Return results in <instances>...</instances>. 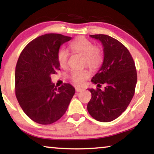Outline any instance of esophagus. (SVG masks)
<instances>
[{
    "label": "esophagus",
    "mask_w": 154,
    "mask_h": 154,
    "mask_svg": "<svg viewBox=\"0 0 154 154\" xmlns=\"http://www.w3.org/2000/svg\"><path fill=\"white\" fill-rule=\"evenodd\" d=\"M82 90H83V88H79V87L75 88V91H76L77 92H81V91H82Z\"/></svg>",
    "instance_id": "1"
}]
</instances>
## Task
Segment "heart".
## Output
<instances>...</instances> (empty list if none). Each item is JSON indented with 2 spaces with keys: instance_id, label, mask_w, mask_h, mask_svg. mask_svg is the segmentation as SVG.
Returning <instances> with one entry per match:
<instances>
[{
  "instance_id": "b5f03b06",
  "label": "heart",
  "mask_w": 154,
  "mask_h": 154,
  "mask_svg": "<svg viewBox=\"0 0 154 154\" xmlns=\"http://www.w3.org/2000/svg\"><path fill=\"white\" fill-rule=\"evenodd\" d=\"M70 49L76 53L83 55L84 64L92 69H97L104 62V53L100 46L94 45L92 42L87 38L79 36L69 44ZM59 64L66 68L68 63L69 53L64 48H60L57 54ZM90 75L87 69H73L69 73V79L75 85H81Z\"/></svg>"
}]
</instances>
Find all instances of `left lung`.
<instances>
[{
  "label": "left lung",
  "instance_id": "1",
  "mask_svg": "<svg viewBox=\"0 0 154 154\" xmlns=\"http://www.w3.org/2000/svg\"><path fill=\"white\" fill-rule=\"evenodd\" d=\"M102 42L104 62L91 81L105 84L104 90L88 89L92 97L87 109L100 122L112 121L125 111L133 97L137 81L135 64L129 50L121 42L104 34L90 35Z\"/></svg>",
  "mask_w": 154,
  "mask_h": 154
}]
</instances>
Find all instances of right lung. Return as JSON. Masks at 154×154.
I'll list each match as a JSON object with an SVG mask.
<instances>
[{
	"label": "right lung",
	"mask_w": 154,
	"mask_h": 154,
	"mask_svg": "<svg viewBox=\"0 0 154 154\" xmlns=\"http://www.w3.org/2000/svg\"><path fill=\"white\" fill-rule=\"evenodd\" d=\"M71 37L48 33L33 39L21 52L14 74L15 95L21 108L35 123L49 125L64 114L75 94L69 83L57 89L52 74L60 70L57 54Z\"/></svg>",
	"instance_id": "1"
}]
</instances>
